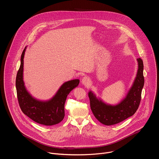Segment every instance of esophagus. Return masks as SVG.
<instances>
[{
	"instance_id": "esophagus-1",
	"label": "esophagus",
	"mask_w": 159,
	"mask_h": 159,
	"mask_svg": "<svg viewBox=\"0 0 159 159\" xmlns=\"http://www.w3.org/2000/svg\"><path fill=\"white\" fill-rule=\"evenodd\" d=\"M82 83L84 85L87 86V85H89L90 84V79L88 77H83V79L82 80Z\"/></svg>"
}]
</instances>
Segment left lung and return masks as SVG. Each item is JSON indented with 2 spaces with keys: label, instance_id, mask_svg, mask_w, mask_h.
Masks as SVG:
<instances>
[{
  "label": "left lung",
  "instance_id": "left-lung-1",
  "mask_svg": "<svg viewBox=\"0 0 159 159\" xmlns=\"http://www.w3.org/2000/svg\"><path fill=\"white\" fill-rule=\"evenodd\" d=\"M137 61L139 69L137 77L126 98L118 104H106L98 99L91 91L89 93L90 109L95 118L102 124L109 126L119 123L133 116L138 109L144 85V77L143 61L140 58Z\"/></svg>",
  "mask_w": 159,
  "mask_h": 159
}]
</instances>
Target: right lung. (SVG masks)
Returning <instances> with one entry per match:
<instances>
[{
  "label": "right lung",
  "instance_id": "add662e5",
  "mask_svg": "<svg viewBox=\"0 0 159 159\" xmlns=\"http://www.w3.org/2000/svg\"><path fill=\"white\" fill-rule=\"evenodd\" d=\"M26 48L22 53L20 65L17 73L16 87L19 106L22 112L34 121L46 126L61 122L65 116L64 106L66 97L78 86L79 79L65 82L55 96L50 101H40L34 99L26 90L23 81V64Z\"/></svg>",
  "mask_w": 159,
  "mask_h": 159
}]
</instances>
